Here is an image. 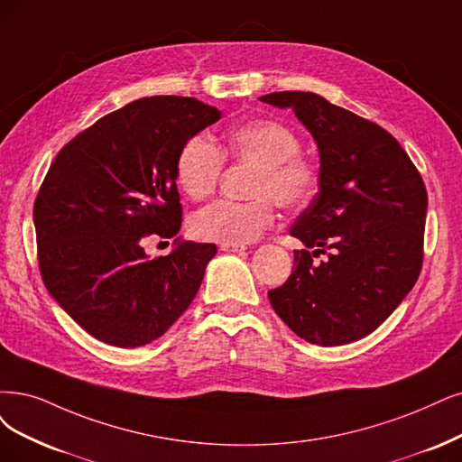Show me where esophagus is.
Returning <instances> with one entry per match:
<instances>
[{
  "label": "esophagus",
  "mask_w": 462,
  "mask_h": 462,
  "mask_svg": "<svg viewBox=\"0 0 462 462\" xmlns=\"http://www.w3.org/2000/svg\"><path fill=\"white\" fill-rule=\"evenodd\" d=\"M245 249L247 247L240 245V244H220V251H226V253H242Z\"/></svg>",
  "instance_id": "obj_1"
}]
</instances>
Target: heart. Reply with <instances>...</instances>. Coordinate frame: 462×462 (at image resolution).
I'll use <instances>...</instances> for the list:
<instances>
[{"instance_id": "b5f03b06", "label": "heart", "mask_w": 462, "mask_h": 462, "mask_svg": "<svg viewBox=\"0 0 462 462\" xmlns=\"http://www.w3.org/2000/svg\"><path fill=\"white\" fill-rule=\"evenodd\" d=\"M225 158L253 167L249 201L218 199L198 211L190 228L196 237L220 244H247L274 222V200L282 209H300L319 186L316 162L300 153L299 134L276 119H251L232 127L218 150L205 136L188 139L177 156V182L192 199L211 196Z\"/></svg>"}]
</instances>
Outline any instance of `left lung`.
I'll return each instance as SVG.
<instances>
[{
  "instance_id": "left-lung-1",
  "label": "left lung",
  "mask_w": 462,
  "mask_h": 462,
  "mask_svg": "<svg viewBox=\"0 0 462 462\" xmlns=\"http://www.w3.org/2000/svg\"><path fill=\"white\" fill-rule=\"evenodd\" d=\"M261 100L291 108L319 152V192L289 230L304 249L289 280L268 291L270 304L312 345L354 343L398 309L420 274L422 177L388 131L316 93ZM319 254L328 259L314 263Z\"/></svg>"
}]
</instances>
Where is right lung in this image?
Listing matches in <instances>:
<instances>
[{
    "label": "right lung",
    "instance_id": "1",
    "mask_svg": "<svg viewBox=\"0 0 462 462\" xmlns=\"http://www.w3.org/2000/svg\"><path fill=\"white\" fill-rule=\"evenodd\" d=\"M220 119L192 97H146L100 117L51 163L33 203L40 272L60 309L102 343L136 348L190 306L215 244L175 240L150 259V234L182 222L177 156Z\"/></svg>",
    "mask_w": 462,
    "mask_h": 462
}]
</instances>
